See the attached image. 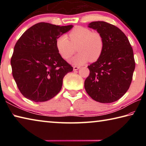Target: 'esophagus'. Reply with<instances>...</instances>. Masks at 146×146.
<instances>
[{
  "label": "esophagus",
  "mask_w": 146,
  "mask_h": 146,
  "mask_svg": "<svg viewBox=\"0 0 146 146\" xmlns=\"http://www.w3.org/2000/svg\"><path fill=\"white\" fill-rule=\"evenodd\" d=\"M79 68H80V67H79V66H73V70L74 71L78 70Z\"/></svg>",
  "instance_id": "1"
}]
</instances>
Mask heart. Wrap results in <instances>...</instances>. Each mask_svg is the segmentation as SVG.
Wrapping results in <instances>:
<instances>
[{
    "instance_id": "heart-1",
    "label": "heart",
    "mask_w": 146,
    "mask_h": 146,
    "mask_svg": "<svg viewBox=\"0 0 146 146\" xmlns=\"http://www.w3.org/2000/svg\"><path fill=\"white\" fill-rule=\"evenodd\" d=\"M69 38L66 35L59 36L56 40V47L64 59L70 58L77 47L79 53L70 60L73 65H82L89 60L95 62L102 55L104 40L98 32H92L87 28L77 26L70 32Z\"/></svg>"
}]
</instances>
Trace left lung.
<instances>
[{
	"instance_id": "8db88e82",
	"label": "left lung",
	"mask_w": 146,
	"mask_h": 146,
	"mask_svg": "<svg viewBox=\"0 0 146 146\" xmlns=\"http://www.w3.org/2000/svg\"><path fill=\"white\" fill-rule=\"evenodd\" d=\"M88 28L102 35L104 48L99 58L88 66L90 73L84 82L85 90L97 102H115L131 83L135 68L133 49L125 35L114 25L95 21Z\"/></svg>"
}]
</instances>
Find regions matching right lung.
Masks as SVG:
<instances>
[{
    "mask_svg": "<svg viewBox=\"0 0 146 146\" xmlns=\"http://www.w3.org/2000/svg\"><path fill=\"white\" fill-rule=\"evenodd\" d=\"M73 27L37 23L17 42L11 59L12 74L24 97L46 102L60 91L64 76L73 67L59 54L56 40Z\"/></svg>",
    "mask_w": 146,
    "mask_h": 146,
    "instance_id": "1",
    "label": "right lung"
}]
</instances>
